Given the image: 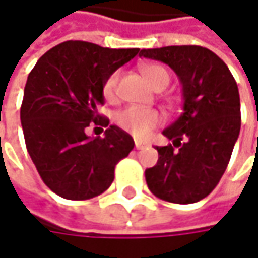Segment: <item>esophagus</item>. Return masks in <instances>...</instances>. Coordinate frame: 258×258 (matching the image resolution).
Instances as JSON below:
<instances>
[{"label":"esophagus","instance_id":"obj_1","mask_svg":"<svg viewBox=\"0 0 258 258\" xmlns=\"http://www.w3.org/2000/svg\"><path fill=\"white\" fill-rule=\"evenodd\" d=\"M145 146V143H142V142H137L136 140V149H142Z\"/></svg>","mask_w":258,"mask_h":258}]
</instances>
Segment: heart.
I'll list each match as a JSON object with an SVG mask.
<instances>
[{"instance_id": "heart-1", "label": "heart", "mask_w": 258, "mask_h": 258, "mask_svg": "<svg viewBox=\"0 0 258 258\" xmlns=\"http://www.w3.org/2000/svg\"><path fill=\"white\" fill-rule=\"evenodd\" d=\"M142 73L155 91H163L170 82L169 72L158 64H145L142 67ZM118 82H119V72H115L103 83V97L110 103H113L118 97ZM161 119L163 118L157 110L143 109L137 106L125 107L119 110L115 116V121L121 128L139 139L149 136V133L161 122Z\"/></svg>"}]
</instances>
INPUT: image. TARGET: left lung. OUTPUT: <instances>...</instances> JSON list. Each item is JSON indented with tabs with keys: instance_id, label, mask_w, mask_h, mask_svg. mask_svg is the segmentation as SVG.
<instances>
[{
	"instance_id": "left-lung-1",
	"label": "left lung",
	"mask_w": 258,
	"mask_h": 258,
	"mask_svg": "<svg viewBox=\"0 0 258 258\" xmlns=\"http://www.w3.org/2000/svg\"><path fill=\"white\" fill-rule=\"evenodd\" d=\"M139 55L167 64L183 95L182 115L163 131L173 145L157 146L158 161L145 172L148 188L170 203H196L218 185L239 137L236 80L226 62L202 46L142 49Z\"/></svg>"
}]
</instances>
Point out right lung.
<instances>
[{
	"label": "right lung",
	"mask_w": 258,
	"mask_h": 258,
	"mask_svg": "<svg viewBox=\"0 0 258 258\" xmlns=\"http://www.w3.org/2000/svg\"><path fill=\"white\" fill-rule=\"evenodd\" d=\"M140 49H110L69 40L47 50L28 75L21 122L28 154L43 182L69 200H88L113 182L115 166L134 140L98 115L103 83ZM106 126L105 137L89 138V125Z\"/></svg>",
	"instance_id": "obj_1"
}]
</instances>
